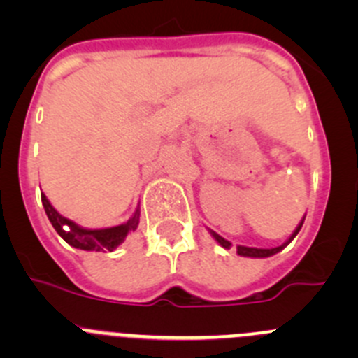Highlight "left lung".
I'll use <instances>...</instances> for the list:
<instances>
[{"label": "left lung", "instance_id": "left-lung-1", "mask_svg": "<svg viewBox=\"0 0 358 358\" xmlns=\"http://www.w3.org/2000/svg\"><path fill=\"white\" fill-rule=\"evenodd\" d=\"M305 220V218H303ZM301 225H303V222L299 223L298 227H296V230L294 232H292V236L289 237V241H287V243H284L282 246H277V248H272V249H259V248H246V246H237V252H239L241 256H251V258H266V256H272V255H275V252H279V251H282L284 248L287 246V244L291 243L292 239H294L296 237V234L299 232V229H301ZM211 236L215 237V241L216 243L220 244V246H223L225 249H230V246H232V243H229V241L227 239H223L222 236H218V234L216 232H213L211 230Z\"/></svg>", "mask_w": 358, "mask_h": 358}]
</instances>
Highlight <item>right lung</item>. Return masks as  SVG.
I'll use <instances>...</instances> for the list:
<instances>
[{
    "label": "right lung",
    "instance_id": "obj_1",
    "mask_svg": "<svg viewBox=\"0 0 358 358\" xmlns=\"http://www.w3.org/2000/svg\"><path fill=\"white\" fill-rule=\"evenodd\" d=\"M41 202L43 208H45L46 211V216H48V220L52 222L57 234H59L67 244H71L72 248L85 249V251H114V249L126 239V236L138 227L140 222V209L136 208L135 215H133L128 222L122 223V225L110 227V229L88 230L81 229V227L76 225L74 222L64 218V216L50 204V201L46 199L45 194H41ZM64 226H69V230L64 231Z\"/></svg>",
    "mask_w": 358,
    "mask_h": 358
}]
</instances>
